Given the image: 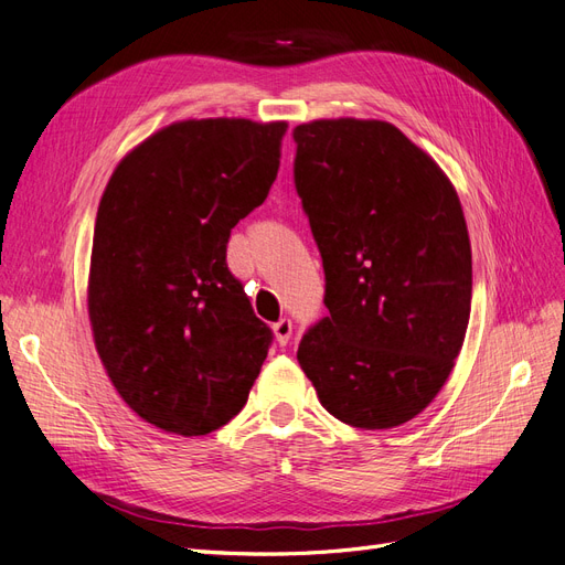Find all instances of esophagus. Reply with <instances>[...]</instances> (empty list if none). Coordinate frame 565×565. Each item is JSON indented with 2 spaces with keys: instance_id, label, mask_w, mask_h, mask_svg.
Wrapping results in <instances>:
<instances>
[{
  "instance_id": "1",
  "label": "esophagus",
  "mask_w": 565,
  "mask_h": 565,
  "mask_svg": "<svg viewBox=\"0 0 565 565\" xmlns=\"http://www.w3.org/2000/svg\"><path fill=\"white\" fill-rule=\"evenodd\" d=\"M273 334H276V341L280 347H287L289 337H292V320L280 318L276 324H273Z\"/></svg>"
}]
</instances>
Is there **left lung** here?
<instances>
[{
    "mask_svg": "<svg viewBox=\"0 0 565 565\" xmlns=\"http://www.w3.org/2000/svg\"><path fill=\"white\" fill-rule=\"evenodd\" d=\"M292 136L330 311L297 361L339 422L393 429L438 396L465 344V212L443 169L388 122L316 119Z\"/></svg>",
    "mask_w": 565,
    "mask_h": 565,
    "instance_id": "1",
    "label": "left lung"
}]
</instances>
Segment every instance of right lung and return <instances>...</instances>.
I'll return each mask as SVG.
<instances>
[{
    "instance_id": "1",
    "label": "right lung",
    "mask_w": 565,
    "mask_h": 565,
    "mask_svg": "<svg viewBox=\"0 0 565 565\" xmlns=\"http://www.w3.org/2000/svg\"><path fill=\"white\" fill-rule=\"evenodd\" d=\"M287 122H174L117 164L98 204L89 320L113 386L143 422L204 436L231 422L273 332L226 264L266 200Z\"/></svg>"
}]
</instances>
